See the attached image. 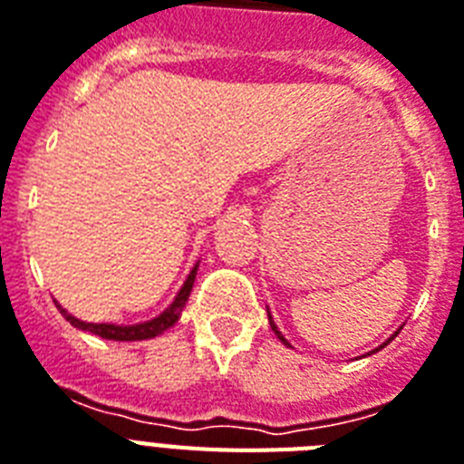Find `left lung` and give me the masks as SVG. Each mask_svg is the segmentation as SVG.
<instances>
[{
  "mask_svg": "<svg viewBox=\"0 0 464 464\" xmlns=\"http://www.w3.org/2000/svg\"><path fill=\"white\" fill-rule=\"evenodd\" d=\"M267 317H270V315H267ZM270 327H273V332H275V334H277V336H279V342H285V343H286V339H285V336L279 334V329H277V327H275V323H273V317H270ZM393 336H396V334H393ZM393 336H392V339H393ZM392 339H389V342H392ZM389 342H386V343H389ZM386 343H384V346H386ZM286 346H289V343H286ZM384 346H379V348H384ZM379 348H377V351H379ZM372 353H374V351H372Z\"/></svg>",
  "mask_w": 464,
  "mask_h": 464,
  "instance_id": "1",
  "label": "left lung"
}]
</instances>
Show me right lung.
<instances>
[{
	"label": "right lung",
	"instance_id": "1",
	"mask_svg": "<svg viewBox=\"0 0 464 464\" xmlns=\"http://www.w3.org/2000/svg\"><path fill=\"white\" fill-rule=\"evenodd\" d=\"M194 277H197V267L191 270L189 277H187V282H185V286L179 289L178 298L172 301V305L166 310V313H160L159 317L149 320V323L130 324V327H118V324H103V323L102 324L82 323V320H78V317H72L68 310L61 308L59 304H56V308L61 310V315L66 317L72 327L85 329V332H92V334H99L102 339H111V342H141V339H151V336L160 334V332H166L168 327H172V324L178 323L179 313H182V308H185V304H187V298H189L191 286H194Z\"/></svg>",
	"mask_w": 464,
	"mask_h": 464
}]
</instances>
